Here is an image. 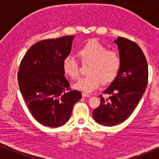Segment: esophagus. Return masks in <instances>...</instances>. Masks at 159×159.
<instances>
[{"label": "esophagus", "instance_id": "1", "mask_svg": "<svg viewBox=\"0 0 159 159\" xmlns=\"http://www.w3.org/2000/svg\"><path fill=\"white\" fill-rule=\"evenodd\" d=\"M82 97H88V98L90 97V95H89L88 93H82Z\"/></svg>", "mask_w": 159, "mask_h": 159}]
</instances>
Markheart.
I'll return each mask as SVG.
<instances>
[{"label":"heart","instance_id":"heart-1","mask_svg":"<svg viewBox=\"0 0 159 159\" xmlns=\"http://www.w3.org/2000/svg\"><path fill=\"white\" fill-rule=\"evenodd\" d=\"M77 54L82 63L88 64V75L76 82L74 88L90 93L98 88L100 83L107 84L114 81L118 75L121 65L119 53L107 50L105 45L96 40H90L82 45ZM64 75L75 80L79 77V64L73 56H66L62 61Z\"/></svg>","mask_w":159,"mask_h":159}]
</instances>
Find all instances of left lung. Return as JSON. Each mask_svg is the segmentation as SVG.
<instances>
[{
  "mask_svg": "<svg viewBox=\"0 0 159 159\" xmlns=\"http://www.w3.org/2000/svg\"><path fill=\"white\" fill-rule=\"evenodd\" d=\"M121 56L120 70L114 81L101 95V104L93 117L100 125L111 127L122 123L132 114L144 94L148 84L146 58L138 44L125 38L114 40Z\"/></svg>",
  "mask_w": 159,
  "mask_h": 159,
  "instance_id": "1",
  "label": "left lung"
}]
</instances>
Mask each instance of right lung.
I'll return each instance as SVG.
<instances>
[{
	"instance_id": "right-lung-1",
	"label": "right lung",
	"mask_w": 159,
	"mask_h": 159,
	"mask_svg": "<svg viewBox=\"0 0 159 159\" xmlns=\"http://www.w3.org/2000/svg\"><path fill=\"white\" fill-rule=\"evenodd\" d=\"M75 36L35 43L21 60L18 73L21 93L34 119L50 127H61L70 118L81 92L69 90L63 59L71 52Z\"/></svg>"
}]
</instances>
